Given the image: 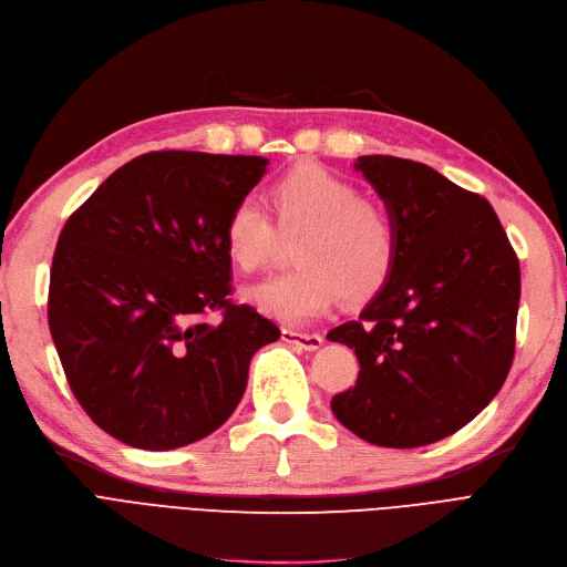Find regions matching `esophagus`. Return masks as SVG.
Masks as SVG:
<instances>
[{"mask_svg": "<svg viewBox=\"0 0 567 567\" xmlns=\"http://www.w3.org/2000/svg\"><path fill=\"white\" fill-rule=\"evenodd\" d=\"M281 338H284V342L296 344V347L307 349V351H315L323 344V338L319 333H298V330H288V328H284Z\"/></svg>", "mask_w": 567, "mask_h": 567, "instance_id": "34e87169", "label": "esophagus"}]
</instances>
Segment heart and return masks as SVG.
<instances>
[{
  "mask_svg": "<svg viewBox=\"0 0 567 567\" xmlns=\"http://www.w3.org/2000/svg\"><path fill=\"white\" fill-rule=\"evenodd\" d=\"M271 208L284 237H296L290 250L296 269L246 288V300L284 323L321 317L342 296L365 302L392 279L399 234L389 213L361 199V189L338 173L305 164L271 187ZM277 227L256 199L231 206L223 241L227 258L241 271L260 269L275 250Z\"/></svg>",
  "mask_w": 567,
  "mask_h": 567,
  "instance_id": "obj_1",
  "label": "heart"
}]
</instances>
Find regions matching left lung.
<instances>
[{"label": "left lung", "instance_id": "obj_1", "mask_svg": "<svg viewBox=\"0 0 567 567\" xmlns=\"http://www.w3.org/2000/svg\"><path fill=\"white\" fill-rule=\"evenodd\" d=\"M354 166L384 199L399 256L361 317L328 333L361 365L330 408L368 443L420 447L472 422L509 375L520 267L481 194L410 159L373 154Z\"/></svg>", "mask_w": 567, "mask_h": 567}]
</instances>
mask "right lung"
Listing matches in <instances>:
<instances>
[{"label":"right lung","mask_w":567,"mask_h":567,"mask_svg":"<svg viewBox=\"0 0 567 567\" xmlns=\"http://www.w3.org/2000/svg\"><path fill=\"white\" fill-rule=\"evenodd\" d=\"M265 157L147 152L68 218L51 265L49 328L74 399L114 436L173 451L239 405L275 321L234 305L223 229ZM221 311V321L205 317Z\"/></svg>","instance_id":"obj_1"}]
</instances>
